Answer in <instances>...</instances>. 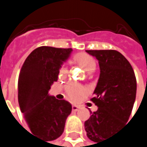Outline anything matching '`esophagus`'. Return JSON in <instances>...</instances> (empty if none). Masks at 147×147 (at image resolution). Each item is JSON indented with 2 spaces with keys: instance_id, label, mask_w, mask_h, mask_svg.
Segmentation results:
<instances>
[{
  "instance_id": "esophagus-1",
  "label": "esophagus",
  "mask_w": 147,
  "mask_h": 147,
  "mask_svg": "<svg viewBox=\"0 0 147 147\" xmlns=\"http://www.w3.org/2000/svg\"><path fill=\"white\" fill-rule=\"evenodd\" d=\"M71 107H72V111H78V109L80 108L78 105H73Z\"/></svg>"
}]
</instances>
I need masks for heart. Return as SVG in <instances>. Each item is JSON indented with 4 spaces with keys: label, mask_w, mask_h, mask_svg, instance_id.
Returning a JSON list of instances; mask_svg holds the SVG:
<instances>
[{
    "label": "heart",
    "mask_w": 147,
    "mask_h": 147,
    "mask_svg": "<svg viewBox=\"0 0 147 147\" xmlns=\"http://www.w3.org/2000/svg\"><path fill=\"white\" fill-rule=\"evenodd\" d=\"M74 61L76 64H77L79 66L83 68L87 72L91 73L94 71L96 69V61L95 59L89 54L85 53H76L73 58ZM59 79H65L68 76V68L65 66L60 67L59 71ZM65 92L69 100L71 101H77L81 97L86 94L87 91L86 89L76 83L70 82L65 87Z\"/></svg>",
    "instance_id": "b5f03b06"
}]
</instances>
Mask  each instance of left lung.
Here are the masks:
<instances>
[{"label":"left lung","mask_w":147,"mask_h":147,"mask_svg":"<svg viewBox=\"0 0 147 147\" xmlns=\"http://www.w3.org/2000/svg\"><path fill=\"white\" fill-rule=\"evenodd\" d=\"M100 65V78L91 99L96 111L85 123L89 140H106L126 123L136 97V78L128 59L117 50H86Z\"/></svg>","instance_id":"obj_1"}]
</instances>
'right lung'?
<instances>
[{
    "label": "right lung",
    "mask_w": 147,
    "mask_h": 147,
    "mask_svg": "<svg viewBox=\"0 0 147 147\" xmlns=\"http://www.w3.org/2000/svg\"><path fill=\"white\" fill-rule=\"evenodd\" d=\"M71 48L42 46L26 58L18 76V99L20 110L30 132L46 141L59 138L65 129L71 105L48 95L51 85L57 82L63 61Z\"/></svg>",
    "instance_id": "1"
}]
</instances>
